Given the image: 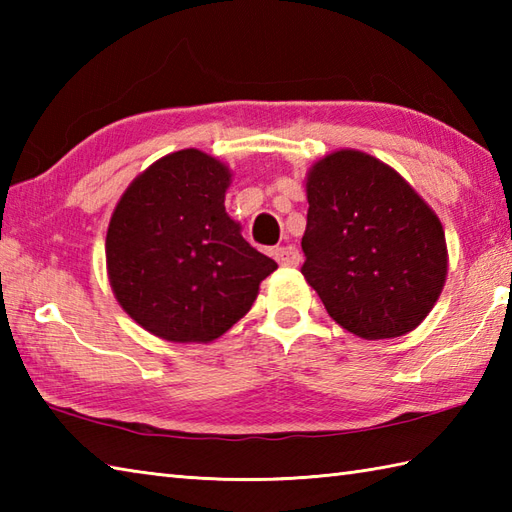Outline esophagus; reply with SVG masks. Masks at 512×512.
I'll return each mask as SVG.
<instances>
[{
	"label": "esophagus",
	"instance_id": "obj_1",
	"mask_svg": "<svg viewBox=\"0 0 512 512\" xmlns=\"http://www.w3.org/2000/svg\"><path fill=\"white\" fill-rule=\"evenodd\" d=\"M275 259L281 266H299V250L295 246H281L275 248Z\"/></svg>",
	"mask_w": 512,
	"mask_h": 512
}]
</instances>
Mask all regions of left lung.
<instances>
[{
  "mask_svg": "<svg viewBox=\"0 0 512 512\" xmlns=\"http://www.w3.org/2000/svg\"><path fill=\"white\" fill-rule=\"evenodd\" d=\"M301 273L330 317L361 339L422 323L447 279L438 215L378 158L341 149L308 173Z\"/></svg>",
  "mask_w": 512,
  "mask_h": 512,
  "instance_id": "8db88e82",
  "label": "left lung"
}]
</instances>
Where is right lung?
Segmentation results:
<instances>
[{
    "label": "right lung",
    "mask_w": 512,
    "mask_h": 512,
    "mask_svg": "<svg viewBox=\"0 0 512 512\" xmlns=\"http://www.w3.org/2000/svg\"><path fill=\"white\" fill-rule=\"evenodd\" d=\"M228 184L220 160L182 149L140 173L112 213L105 257L114 297L160 339L215 341L277 268L228 217Z\"/></svg>",
    "instance_id": "1"
}]
</instances>
